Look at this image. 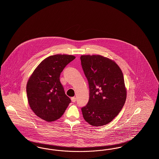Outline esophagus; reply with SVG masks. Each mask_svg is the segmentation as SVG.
Wrapping results in <instances>:
<instances>
[{
	"mask_svg": "<svg viewBox=\"0 0 159 159\" xmlns=\"http://www.w3.org/2000/svg\"><path fill=\"white\" fill-rule=\"evenodd\" d=\"M71 101H72L73 102H76V98L75 97H72V98H71Z\"/></svg>",
	"mask_w": 159,
	"mask_h": 159,
	"instance_id": "esophagus-1",
	"label": "esophagus"
}]
</instances>
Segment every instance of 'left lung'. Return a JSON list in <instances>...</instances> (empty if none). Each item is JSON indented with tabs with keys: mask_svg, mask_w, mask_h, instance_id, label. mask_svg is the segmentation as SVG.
Returning <instances> with one entry per match:
<instances>
[{
	"mask_svg": "<svg viewBox=\"0 0 159 159\" xmlns=\"http://www.w3.org/2000/svg\"><path fill=\"white\" fill-rule=\"evenodd\" d=\"M89 86V100L82 108L84 119L94 126L112 121L121 111L127 95L123 75L113 60L99 55H81Z\"/></svg>",
	"mask_w": 159,
	"mask_h": 159,
	"instance_id": "left-lung-1",
	"label": "left lung"
}]
</instances>
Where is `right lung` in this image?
<instances>
[{
    "instance_id": "1",
    "label": "right lung",
    "mask_w": 159,
    "mask_h": 159,
    "mask_svg": "<svg viewBox=\"0 0 159 159\" xmlns=\"http://www.w3.org/2000/svg\"><path fill=\"white\" fill-rule=\"evenodd\" d=\"M76 57L57 54L42 61L30 76L27 83V95L32 111L40 119L55 121L65 112L71 99L61 83L63 69Z\"/></svg>"
}]
</instances>
